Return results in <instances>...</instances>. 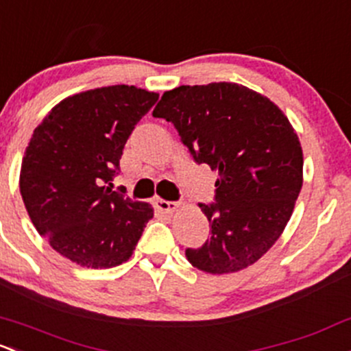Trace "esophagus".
I'll return each instance as SVG.
<instances>
[{
	"label": "esophagus",
	"mask_w": 351,
	"mask_h": 351,
	"mask_svg": "<svg viewBox=\"0 0 351 351\" xmlns=\"http://www.w3.org/2000/svg\"><path fill=\"white\" fill-rule=\"evenodd\" d=\"M154 206H156L160 212L163 213H173L178 210V202H169V200H161V198H156L154 200Z\"/></svg>",
	"instance_id": "1"
}]
</instances>
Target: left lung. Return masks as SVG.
Wrapping results in <instances>:
<instances>
[{
	"label": "left lung",
	"mask_w": 351,
	"mask_h": 351,
	"mask_svg": "<svg viewBox=\"0 0 351 351\" xmlns=\"http://www.w3.org/2000/svg\"><path fill=\"white\" fill-rule=\"evenodd\" d=\"M153 116L175 126L195 163L219 171L213 202L200 204L210 239L185 249L190 264L225 274L259 261L289 222L302 186V149L287 117L230 82L165 92Z\"/></svg>",
	"instance_id": "8db88e82"
}]
</instances>
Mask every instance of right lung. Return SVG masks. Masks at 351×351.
I'll list each match as a JSON object with an SVG mask.
<instances>
[{"label":"right lung","mask_w":351,"mask_h":351,"mask_svg":"<svg viewBox=\"0 0 351 351\" xmlns=\"http://www.w3.org/2000/svg\"><path fill=\"white\" fill-rule=\"evenodd\" d=\"M158 97L134 86L94 88L62 101L33 131L21 197L38 234L72 263H126L153 219L149 205L112 191L110 182L128 138Z\"/></svg>","instance_id":"right-lung-1"}]
</instances>
